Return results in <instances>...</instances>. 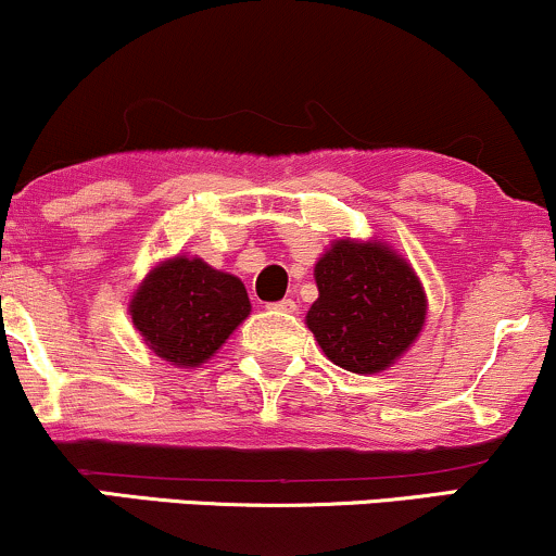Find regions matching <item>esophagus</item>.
<instances>
[{"instance_id": "1", "label": "esophagus", "mask_w": 556, "mask_h": 556, "mask_svg": "<svg viewBox=\"0 0 556 556\" xmlns=\"http://www.w3.org/2000/svg\"><path fill=\"white\" fill-rule=\"evenodd\" d=\"M269 308L271 311H282V314H295L298 305H295V300H292V298H285V300H279V303H271Z\"/></svg>"}]
</instances>
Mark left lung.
I'll return each mask as SVG.
<instances>
[{
    "label": "left lung",
    "mask_w": 556,
    "mask_h": 556,
    "mask_svg": "<svg viewBox=\"0 0 556 556\" xmlns=\"http://www.w3.org/2000/svg\"><path fill=\"white\" fill-rule=\"evenodd\" d=\"M314 277L318 298L305 324L344 371H387L424 329V285L387 242L334 240Z\"/></svg>",
    "instance_id": "1"
}]
</instances>
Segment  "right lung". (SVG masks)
Listing matches in <instances>:
<instances>
[{
    "mask_svg": "<svg viewBox=\"0 0 556 556\" xmlns=\"http://www.w3.org/2000/svg\"><path fill=\"white\" fill-rule=\"evenodd\" d=\"M248 314L251 300L238 277L188 256L154 266L130 300L143 342L177 368L206 363Z\"/></svg>",
    "mask_w": 556,
    "mask_h": 556,
    "instance_id": "add662e5",
    "label": "right lung"
}]
</instances>
